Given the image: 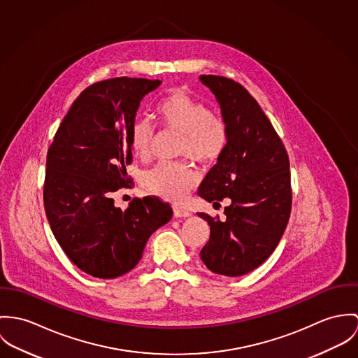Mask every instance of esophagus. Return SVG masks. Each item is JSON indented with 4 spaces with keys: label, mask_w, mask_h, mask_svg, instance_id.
I'll list each match as a JSON object with an SVG mask.
<instances>
[{
    "label": "esophagus",
    "mask_w": 358,
    "mask_h": 358,
    "mask_svg": "<svg viewBox=\"0 0 358 358\" xmlns=\"http://www.w3.org/2000/svg\"><path fill=\"white\" fill-rule=\"evenodd\" d=\"M173 213H174V217H177V218H187L191 215V213L188 210H185L182 207H177V206L173 207Z\"/></svg>",
    "instance_id": "34e87169"
}]
</instances>
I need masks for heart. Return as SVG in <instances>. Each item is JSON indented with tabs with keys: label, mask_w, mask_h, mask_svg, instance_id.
I'll use <instances>...</instances> for the list:
<instances>
[{
	"label": "heart",
	"mask_w": 358,
	"mask_h": 358,
	"mask_svg": "<svg viewBox=\"0 0 358 358\" xmlns=\"http://www.w3.org/2000/svg\"><path fill=\"white\" fill-rule=\"evenodd\" d=\"M160 123L181 134L178 155L208 164L218 159L228 144V127L224 120L191 96L176 90L157 106ZM154 127L150 120L133 122L129 134L131 152L147 159L151 154ZM196 173L185 163H162L144 177L145 188L160 198L181 201L196 184Z\"/></svg>",
	"instance_id": "heart-1"
}]
</instances>
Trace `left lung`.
Instances as JSON below:
<instances>
[{"label":"left lung","instance_id":"obj_1","mask_svg":"<svg viewBox=\"0 0 358 358\" xmlns=\"http://www.w3.org/2000/svg\"><path fill=\"white\" fill-rule=\"evenodd\" d=\"M200 80L221 107L228 144L201 181L199 196L231 200L224 221L199 213L210 225L200 258L211 272L238 278L264 264L285 231L292 201L289 160L271 120L240 83L218 76Z\"/></svg>","mask_w":358,"mask_h":358}]
</instances>
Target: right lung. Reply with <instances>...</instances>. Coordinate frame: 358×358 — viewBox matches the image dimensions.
<instances>
[{
	"label": "right lung",
	"instance_id": "right-lung-1",
	"mask_svg": "<svg viewBox=\"0 0 358 358\" xmlns=\"http://www.w3.org/2000/svg\"><path fill=\"white\" fill-rule=\"evenodd\" d=\"M160 80L113 78L86 87L48 150L43 206L66 255L85 273L115 278L141 259L150 236L173 215L157 196L133 199L122 211L113 194L130 188V127L140 101Z\"/></svg>",
	"mask_w": 358,
	"mask_h": 358
}]
</instances>
